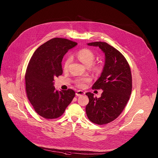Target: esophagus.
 Segmentation results:
<instances>
[{"label": "esophagus", "instance_id": "34e87169", "mask_svg": "<svg viewBox=\"0 0 158 158\" xmlns=\"http://www.w3.org/2000/svg\"><path fill=\"white\" fill-rule=\"evenodd\" d=\"M85 94V93L82 91H81V90H78V91H76V95L77 96H82Z\"/></svg>", "mask_w": 158, "mask_h": 158}]
</instances>
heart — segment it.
I'll list each match as a JSON object with an SVG mask.
<instances>
[{
	"instance_id": "heart-1",
	"label": "heart",
	"mask_w": 158,
	"mask_h": 158,
	"mask_svg": "<svg viewBox=\"0 0 158 158\" xmlns=\"http://www.w3.org/2000/svg\"><path fill=\"white\" fill-rule=\"evenodd\" d=\"M76 56L77 59L87 67H89L90 65H91L95 59V56L94 53L91 51H90L89 49H83L80 50L76 54ZM71 62V57L67 58L64 64V69L65 70H67L68 69ZM93 69L95 71L98 72L100 68L98 66H94ZM89 81H91V78L88 76H86V77H84L77 79L76 81V84L77 85L80 87H84L85 85V83L89 82Z\"/></svg>"
}]
</instances>
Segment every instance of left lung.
<instances>
[{"label": "left lung", "instance_id": "8db88e82", "mask_svg": "<svg viewBox=\"0 0 158 158\" xmlns=\"http://www.w3.org/2000/svg\"><path fill=\"white\" fill-rule=\"evenodd\" d=\"M88 46L99 47L105 54V63L99 78L93 89H101L99 98L87 93L89 103L85 107L89 119L96 124H107L116 119L124 110L132 91V76L124 56L106 42H94Z\"/></svg>", "mask_w": 158, "mask_h": 158}]
</instances>
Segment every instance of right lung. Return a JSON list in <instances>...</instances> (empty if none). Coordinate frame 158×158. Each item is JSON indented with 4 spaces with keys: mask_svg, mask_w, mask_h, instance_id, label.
Listing matches in <instances>:
<instances>
[{
    "mask_svg": "<svg viewBox=\"0 0 158 158\" xmlns=\"http://www.w3.org/2000/svg\"><path fill=\"white\" fill-rule=\"evenodd\" d=\"M77 43L62 38H54L45 42L33 54L26 69V93L35 111L46 119L61 116L75 96V92L56 91V77L62 74L64 56Z\"/></svg>",
    "mask_w": 158,
    "mask_h": 158,
    "instance_id": "obj_1",
    "label": "right lung"
}]
</instances>
